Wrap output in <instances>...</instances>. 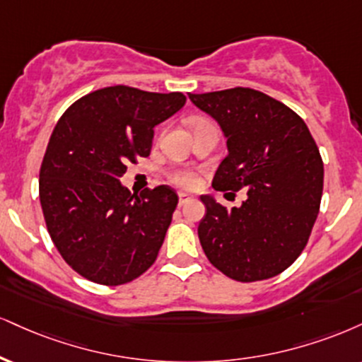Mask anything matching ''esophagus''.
Masks as SVG:
<instances>
[{"mask_svg":"<svg viewBox=\"0 0 362 362\" xmlns=\"http://www.w3.org/2000/svg\"><path fill=\"white\" fill-rule=\"evenodd\" d=\"M190 200H192V197H190L189 194H185V192L178 194V206H184V204L190 202Z\"/></svg>","mask_w":362,"mask_h":362,"instance_id":"1","label":"esophagus"}]
</instances>
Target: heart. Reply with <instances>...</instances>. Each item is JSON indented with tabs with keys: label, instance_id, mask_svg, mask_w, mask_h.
I'll return each mask as SVG.
<instances>
[{
	"label": "heart",
	"instance_id": "1",
	"mask_svg": "<svg viewBox=\"0 0 362 362\" xmlns=\"http://www.w3.org/2000/svg\"><path fill=\"white\" fill-rule=\"evenodd\" d=\"M170 178H172L173 184L180 187H194L197 184V177H195V173L190 172V170H175V172L170 175Z\"/></svg>",
	"mask_w": 362,
	"mask_h": 362
}]
</instances>
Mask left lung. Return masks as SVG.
I'll return each mask as SVG.
<instances>
[{
    "label": "left lung",
    "mask_w": 362,
    "mask_h": 362,
    "mask_svg": "<svg viewBox=\"0 0 362 362\" xmlns=\"http://www.w3.org/2000/svg\"><path fill=\"white\" fill-rule=\"evenodd\" d=\"M219 123L228 156L212 187L246 190L239 207L202 195V250L214 267L236 281L280 275L307 246L319 214L324 163L305 121L288 106L250 87L189 94ZM229 192V194H233Z\"/></svg>",
    "instance_id": "left-lung-1"
}]
</instances>
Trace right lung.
<instances>
[{
	"label": "right lung",
	"mask_w": 362,
	"mask_h": 362,
	"mask_svg": "<svg viewBox=\"0 0 362 362\" xmlns=\"http://www.w3.org/2000/svg\"><path fill=\"white\" fill-rule=\"evenodd\" d=\"M185 104L182 93L111 86L64 112L40 168L47 229L65 263L99 285L133 281L155 263L178 197L168 185L132 194L128 163L148 156L153 129Z\"/></svg>",
	"instance_id": "1"
}]
</instances>
